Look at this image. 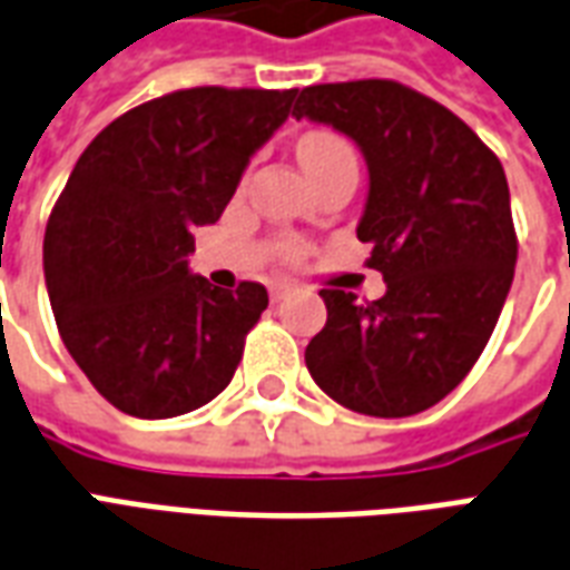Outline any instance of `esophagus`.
<instances>
[{"label":"esophagus","instance_id":"obj_1","mask_svg":"<svg viewBox=\"0 0 570 570\" xmlns=\"http://www.w3.org/2000/svg\"><path fill=\"white\" fill-rule=\"evenodd\" d=\"M288 291H291V285L279 282V285H273V288H269V297H273V303H279V301H285V294H288Z\"/></svg>","mask_w":570,"mask_h":570}]
</instances>
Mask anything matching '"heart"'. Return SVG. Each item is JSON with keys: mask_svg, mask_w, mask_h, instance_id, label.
I'll list each match as a JSON object with an SVG mask.
<instances>
[{"mask_svg": "<svg viewBox=\"0 0 570 570\" xmlns=\"http://www.w3.org/2000/svg\"><path fill=\"white\" fill-rule=\"evenodd\" d=\"M340 157H355V154H352L346 139H340L336 132L313 130L301 136V142H297V160L306 169V176L331 164V160H340Z\"/></svg>", "mask_w": 570, "mask_h": 570, "instance_id": "heart-1", "label": "heart"}]
</instances>
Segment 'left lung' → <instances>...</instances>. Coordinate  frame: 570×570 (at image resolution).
Segmentation results:
<instances>
[{"instance_id":"1","label":"left lung","mask_w":570,"mask_h":570,"mask_svg":"<svg viewBox=\"0 0 570 570\" xmlns=\"http://www.w3.org/2000/svg\"><path fill=\"white\" fill-rule=\"evenodd\" d=\"M294 118L358 145L367 199L358 239L385 294L322 288L327 322L306 346L315 385L380 419L416 416L459 385L495 331L517 267L504 166L434 99L394 81L303 87Z\"/></svg>"}]
</instances>
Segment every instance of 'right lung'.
Instances as JSON below:
<instances>
[{
  "label": "right lung",
  "instance_id": "add662e5",
  "mask_svg": "<svg viewBox=\"0 0 570 570\" xmlns=\"http://www.w3.org/2000/svg\"><path fill=\"white\" fill-rule=\"evenodd\" d=\"M294 97L178 90L111 120L78 157L45 230V285L69 355L120 413L181 416L234 380L267 288H215L188 255Z\"/></svg>",
  "mask_w": 570,
  "mask_h": 570
}]
</instances>
